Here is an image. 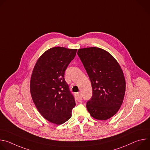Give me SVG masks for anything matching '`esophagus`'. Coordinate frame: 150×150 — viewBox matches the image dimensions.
Segmentation results:
<instances>
[{"mask_svg": "<svg viewBox=\"0 0 150 150\" xmlns=\"http://www.w3.org/2000/svg\"><path fill=\"white\" fill-rule=\"evenodd\" d=\"M75 97H76V98L78 101L82 100V96H81V94L80 93H76L75 94Z\"/></svg>", "mask_w": 150, "mask_h": 150, "instance_id": "34e87169", "label": "esophagus"}]
</instances>
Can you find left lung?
<instances>
[{
  "mask_svg": "<svg viewBox=\"0 0 150 150\" xmlns=\"http://www.w3.org/2000/svg\"><path fill=\"white\" fill-rule=\"evenodd\" d=\"M78 55L90 78L93 96L86 107L97 120L113 116L123 103L126 82L120 66L107 51L96 47L78 50Z\"/></svg>",
  "mask_w": 150,
  "mask_h": 150,
  "instance_id": "left-lung-1",
  "label": "left lung"
}]
</instances>
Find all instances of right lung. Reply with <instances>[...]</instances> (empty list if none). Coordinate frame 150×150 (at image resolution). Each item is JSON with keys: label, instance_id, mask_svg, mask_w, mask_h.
Returning <instances> with one entry per match:
<instances>
[{"label": "right lung", "instance_id": "add662e5", "mask_svg": "<svg viewBox=\"0 0 150 150\" xmlns=\"http://www.w3.org/2000/svg\"><path fill=\"white\" fill-rule=\"evenodd\" d=\"M76 50L62 47L47 50L37 61L31 75L33 102L44 118L56 125L69 119L76 105L64 75Z\"/></svg>", "mask_w": 150, "mask_h": 150}]
</instances>
